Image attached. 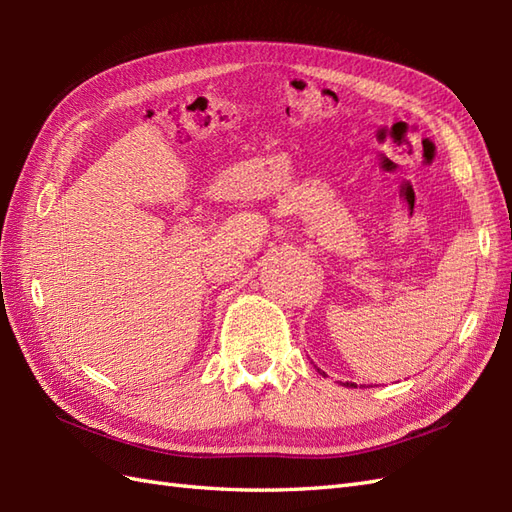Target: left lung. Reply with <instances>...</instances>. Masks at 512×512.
<instances>
[{
    "label": "left lung",
    "mask_w": 512,
    "mask_h": 512,
    "mask_svg": "<svg viewBox=\"0 0 512 512\" xmlns=\"http://www.w3.org/2000/svg\"><path fill=\"white\" fill-rule=\"evenodd\" d=\"M319 372H321V369H319ZM321 374H323V372H321ZM343 385H345V387H356L354 383H343Z\"/></svg>",
    "instance_id": "1"
}]
</instances>
